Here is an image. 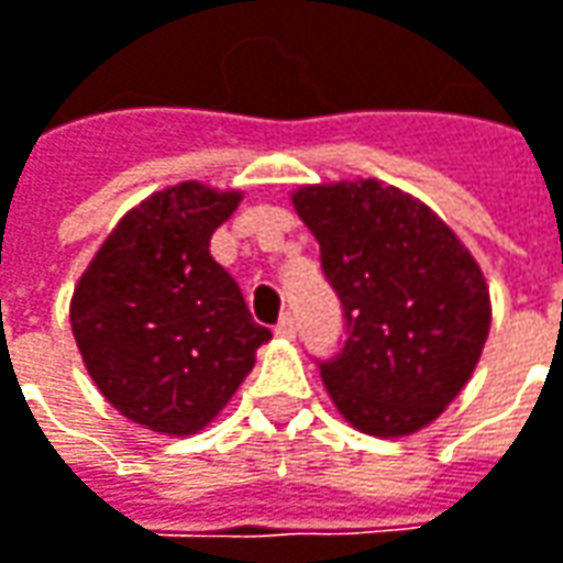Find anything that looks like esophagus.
I'll list each match as a JSON object with an SVG mask.
<instances>
[{
    "label": "esophagus",
    "mask_w": 563,
    "mask_h": 563,
    "mask_svg": "<svg viewBox=\"0 0 563 563\" xmlns=\"http://www.w3.org/2000/svg\"><path fill=\"white\" fill-rule=\"evenodd\" d=\"M277 335L280 339H296V317L292 313H283L280 323H277Z\"/></svg>",
    "instance_id": "esophagus-1"
}]
</instances>
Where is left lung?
I'll return each mask as SVG.
<instances>
[{
    "label": "left lung",
    "mask_w": 563,
    "mask_h": 563,
    "mask_svg": "<svg viewBox=\"0 0 563 563\" xmlns=\"http://www.w3.org/2000/svg\"><path fill=\"white\" fill-rule=\"evenodd\" d=\"M292 206L345 308V347L320 363L335 410L373 438L422 431L490 335L484 271L426 202L376 178L305 185Z\"/></svg>",
    "instance_id": "obj_1"
}]
</instances>
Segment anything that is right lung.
<instances>
[{"instance_id":"obj_1","label":"right lung","mask_w":563,"mask_h":563,"mask_svg":"<svg viewBox=\"0 0 563 563\" xmlns=\"http://www.w3.org/2000/svg\"><path fill=\"white\" fill-rule=\"evenodd\" d=\"M240 200L200 181L156 190L120 218L73 289V339L91 382L156 434L209 426L271 339L209 252Z\"/></svg>"}]
</instances>
